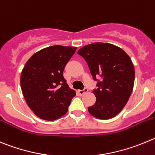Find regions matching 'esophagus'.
I'll use <instances>...</instances> for the list:
<instances>
[{"label":"esophagus","instance_id":"34e87169","mask_svg":"<svg viewBox=\"0 0 155 155\" xmlns=\"http://www.w3.org/2000/svg\"><path fill=\"white\" fill-rule=\"evenodd\" d=\"M88 92V89H84L83 90H78L77 93L79 94V95H82L83 94H85L86 92Z\"/></svg>","mask_w":155,"mask_h":155}]
</instances>
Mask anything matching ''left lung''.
I'll use <instances>...</instances> for the list:
<instances>
[{
	"label": "left lung",
	"mask_w": 155,
	"mask_h": 155,
	"mask_svg": "<svg viewBox=\"0 0 155 155\" xmlns=\"http://www.w3.org/2000/svg\"><path fill=\"white\" fill-rule=\"evenodd\" d=\"M78 54L84 58L98 82L97 89L92 92L96 101L88 108L89 114L99 119L113 118L125 106L134 87L131 58L120 47L99 42L82 47Z\"/></svg>",
	"instance_id": "left-lung-1"
}]
</instances>
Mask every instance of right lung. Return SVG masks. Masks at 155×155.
Returning a JSON list of instances; mask_svg holds the SVG:
<instances>
[{
  "instance_id": "right-lung-1",
  "label": "right lung",
  "mask_w": 155,
  "mask_h": 155,
  "mask_svg": "<svg viewBox=\"0 0 155 155\" xmlns=\"http://www.w3.org/2000/svg\"><path fill=\"white\" fill-rule=\"evenodd\" d=\"M76 47L55 45L42 49L27 60L21 86L27 105L41 119L54 121L67 112L76 92L63 77L66 63Z\"/></svg>"
}]
</instances>
